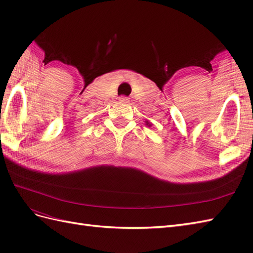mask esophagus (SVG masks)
I'll return each mask as SVG.
<instances>
[{
  "label": "esophagus",
  "mask_w": 253,
  "mask_h": 253,
  "mask_svg": "<svg viewBox=\"0 0 253 253\" xmlns=\"http://www.w3.org/2000/svg\"><path fill=\"white\" fill-rule=\"evenodd\" d=\"M119 101L120 102H124V103H126V102H128V98L126 96H120L119 97Z\"/></svg>",
  "instance_id": "34e87169"
}]
</instances>
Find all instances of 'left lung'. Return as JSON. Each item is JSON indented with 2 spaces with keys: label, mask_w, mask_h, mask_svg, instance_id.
<instances>
[{
  "label": "left lung",
  "mask_w": 253,
  "mask_h": 253,
  "mask_svg": "<svg viewBox=\"0 0 253 253\" xmlns=\"http://www.w3.org/2000/svg\"><path fill=\"white\" fill-rule=\"evenodd\" d=\"M147 126H151V125H150V122H148V121H147Z\"/></svg>",
  "instance_id": "1"
}]
</instances>
